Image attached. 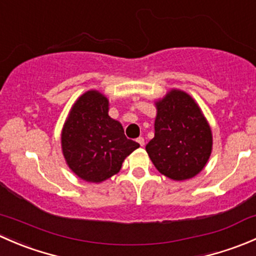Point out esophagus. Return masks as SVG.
<instances>
[{"mask_svg": "<svg viewBox=\"0 0 256 256\" xmlns=\"http://www.w3.org/2000/svg\"><path fill=\"white\" fill-rule=\"evenodd\" d=\"M138 142V144H140V146H144V138H138V140H136Z\"/></svg>", "mask_w": 256, "mask_h": 256, "instance_id": "1", "label": "esophagus"}]
</instances>
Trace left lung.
Wrapping results in <instances>:
<instances>
[{
    "label": "left lung",
    "mask_w": 256,
    "mask_h": 256,
    "mask_svg": "<svg viewBox=\"0 0 256 256\" xmlns=\"http://www.w3.org/2000/svg\"><path fill=\"white\" fill-rule=\"evenodd\" d=\"M156 106L154 138L146 144L152 164L171 180L194 177L212 152V132L204 116L194 100L180 90H172Z\"/></svg>",
    "instance_id": "1"
}]
</instances>
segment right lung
<instances>
[{
	"mask_svg": "<svg viewBox=\"0 0 256 256\" xmlns=\"http://www.w3.org/2000/svg\"><path fill=\"white\" fill-rule=\"evenodd\" d=\"M109 102L100 92H85L74 104L62 134L66 164L82 180L99 183L118 174L124 160L138 147L109 115Z\"/></svg>",
	"mask_w": 256,
	"mask_h": 256,
	"instance_id": "add662e5",
	"label": "right lung"
}]
</instances>
